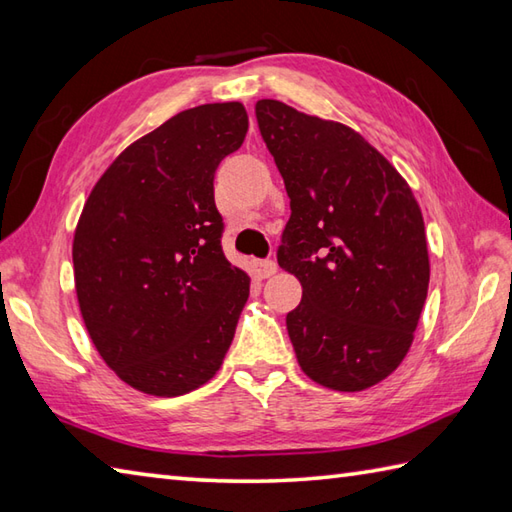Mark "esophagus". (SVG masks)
<instances>
[{"label": "esophagus", "mask_w": 512, "mask_h": 512, "mask_svg": "<svg viewBox=\"0 0 512 512\" xmlns=\"http://www.w3.org/2000/svg\"><path fill=\"white\" fill-rule=\"evenodd\" d=\"M252 269H254V276H256L258 280H265V278L276 274L278 265L274 263V260H256Z\"/></svg>", "instance_id": "esophagus-1"}]
</instances>
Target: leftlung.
<instances>
[{
	"label": "left lung",
	"instance_id": "obj_1",
	"mask_svg": "<svg viewBox=\"0 0 512 512\" xmlns=\"http://www.w3.org/2000/svg\"><path fill=\"white\" fill-rule=\"evenodd\" d=\"M256 119L291 207L278 265L302 285L287 314L300 369L327 389H369L400 367L429 291L420 205L347 125L276 99Z\"/></svg>",
	"mask_w": 512,
	"mask_h": 512
}]
</instances>
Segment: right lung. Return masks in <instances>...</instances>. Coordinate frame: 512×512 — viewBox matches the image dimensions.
Segmentation results:
<instances>
[{
    "instance_id": "1",
    "label": "right lung",
    "mask_w": 512,
    "mask_h": 512,
    "mask_svg": "<svg viewBox=\"0 0 512 512\" xmlns=\"http://www.w3.org/2000/svg\"><path fill=\"white\" fill-rule=\"evenodd\" d=\"M247 125L238 101L174 114L125 148L83 205L72 243L79 309L132 389L190 393L234 340L249 276L223 254L214 174Z\"/></svg>"
}]
</instances>
